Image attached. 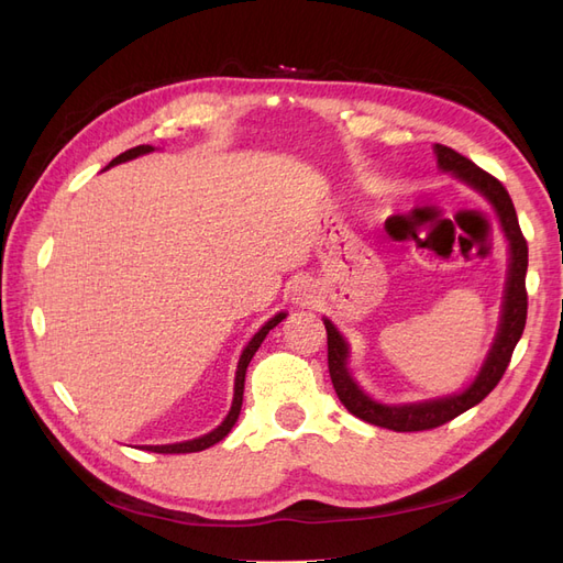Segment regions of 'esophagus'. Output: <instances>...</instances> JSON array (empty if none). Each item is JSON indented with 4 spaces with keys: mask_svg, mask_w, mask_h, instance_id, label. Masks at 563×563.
Segmentation results:
<instances>
[{
    "mask_svg": "<svg viewBox=\"0 0 563 563\" xmlns=\"http://www.w3.org/2000/svg\"><path fill=\"white\" fill-rule=\"evenodd\" d=\"M291 300L296 305H300V308H305V305H312L317 300L314 296V288L308 284V282H296L291 286Z\"/></svg>",
    "mask_w": 563,
    "mask_h": 563,
    "instance_id": "1",
    "label": "esophagus"
}]
</instances>
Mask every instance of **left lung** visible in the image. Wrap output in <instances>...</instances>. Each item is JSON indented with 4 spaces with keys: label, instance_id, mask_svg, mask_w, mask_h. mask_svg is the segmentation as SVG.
Returning <instances> with one entry per match:
<instances>
[{
    "label": "left lung",
    "instance_id": "left-lung-1",
    "mask_svg": "<svg viewBox=\"0 0 563 563\" xmlns=\"http://www.w3.org/2000/svg\"><path fill=\"white\" fill-rule=\"evenodd\" d=\"M434 152H437V164L444 168V172H451L455 178L465 180L470 187H474L476 192H482L493 203V209H496L509 242V253L512 255H509V275L505 286L498 335L493 340V347L486 356L479 376L474 378V383L465 391H460V395L420 401V404H404V406H385V404L373 401L350 376L347 371L350 347L345 343V338L338 333V329L329 319H323V327H327V338H329V373H331V383L338 399L343 401V406L352 416L395 432L434 430L439 424L457 418L460 413H465L467 408L484 401L490 395V389L500 383L503 373L509 366V360H512V352L526 327L528 246L519 228L512 199H509L507 190L498 178L486 174L484 168H479L474 162L460 155V152L439 143L434 145Z\"/></svg>",
    "mask_w": 563,
    "mask_h": 563
}]
</instances>
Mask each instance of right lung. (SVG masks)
<instances>
[{
    "label": "right lung",
    "instance_id": "add662e5",
    "mask_svg": "<svg viewBox=\"0 0 563 563\" xmlns=\"http://www.w3.org/2000/svg\"><path fill=\"white\" fill-rule=\"evenodd\" d=\"M152 150H155L152 145H139V147H131V150L122 152V155H119V157H114V159L110 162V166H114V164H122V162H129V159H133V157L147 155V152H152ZM282 319H286V312H279V314L272 317V319L265 323V327L249 340V345L244 347V352H242V356H240V364H236V378H234V399H232V408H230L228 418H225L223 422H220L213 432L203 434V437H199V439H192V441H180V444L145 446V449H147V451H152V453H197V451H203V449H209V446L218 444L220 439H225V437H228V432L234 428V422H236V418H240V411H242V401H244V378H246L249 362L253 360V354L258 352V347H261V343L265 340V335L269 333V329H275Z\"/></svg>",
    "mask_w": 563,
    "mask_h": 563
}]
</instances>
